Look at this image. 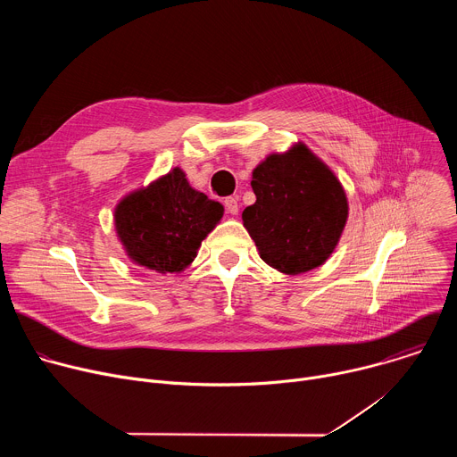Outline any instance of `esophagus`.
Masks as SVG:
<instances>
[{
    "instance_id": "esophagus-1",
    "label": "esophagus",
    "mask_w": 457,
    "mask_h": 457,
    "mask_svg": "<svg viewBox=\"0 0 457 457\" xmlns=\"http://www.w3.org/2000/svg\"><path fill=\"white\" fill-rule=\"evenodd\" d=\"M224 206H226V212H228V213H231V215H237V213H238V199L228 197V199L224 201Z\"/></svg>"
}]
</instances>
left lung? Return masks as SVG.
Segmentation results:
<instances>
[{"instance_id":"1","label":"left lung","mask_w":457,"mask_h":457,"mask_svg":"<svg viewBox=\"0 0 457 457\" xmlns=\"http://www.w3.org/2000/svg\"><path fill=\"white\" fill-rule=\"evenodd\" d=\"M251 187L256 203L242 212V220L266 264L300 275L331 256L349 204L337 175L305 145L260 162Z\"/></svg>"}]
</instances>
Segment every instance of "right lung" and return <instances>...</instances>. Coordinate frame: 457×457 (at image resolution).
Returning <instances> with one entry per match:
<instances>
[{
  "label": "right lung",
  "instance_id": "obj_1",
  "mask_svg": "<svg viewBox=\"0 0 457 457\" xmlns=\"http://www.w3.org/2000/svg\"><path fill=\"white\" fill-rule=\"evenodd\" d=\"M220 203L193 189L180 168L126 197L115 208V229L126 254L157 273H179L222 219Z\"/></svg>",
  "mask_w": 457,
  "mask_h": 457
}]
</instances>
